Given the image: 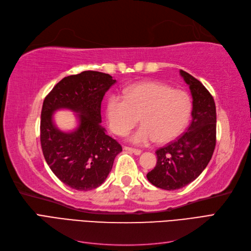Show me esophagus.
Wrapping results in <instances>:
<instances>
[{"label":"esophagus","instance_id":"34e87169","mask_svg":"<svg viewBox=\"0 0 251 251\" xmlns=\"http://www.w3.org/2000/svg\"><path fill=\"white\" fill-rule=\"evenodd\" d=\"M124 150L127 151H131V153H133L135 155H140L141 154V151L138 150V149H133V148H130V147H124Z\"/></svg>","mask_w":251,"mask_h":251}]
</instances>
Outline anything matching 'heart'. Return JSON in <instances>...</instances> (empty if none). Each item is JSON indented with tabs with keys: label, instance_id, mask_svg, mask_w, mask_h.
<instances>
[{
	"label": "heart",
	"instance_id": "b5f03b06",
	"mask_svg": "<svg viewBox=\"0 0 251 251\" xmlns=\"http://www.w3.org/2000/svg\"><path fill=\"white\" fill-rule=\"evenodd\" d=\"M192 100L182 90L160 82H142L125 90V97L112 95L107 117L113 133L124 136L138 124L142 126L130 138L135 144L168 143L184 131L191 117Z\"/></svg>",
	"mask_w": 251,
	"mask_h": 251
}]
</instances>
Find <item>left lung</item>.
Wrapping results in <instances>:
<instances>
[{"label":"left lung","mask_w":251,"mask_h":251,"mask_svg":"<svg viewBox=\"0 0 251 251\" xmlns=\"http://www.w3.org/2000/svg\"><path fill=\"white\" fill-rule=\"evenodd\" d=\"M193 97L192 123L185 133L156 151L157 164L147 178L156 187L175 191L186 186L206 168L216 147L217 114L211 94L191 74L180 70Z\"/></svg>","instance_id":"1"}]
</instances>
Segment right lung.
Here are the masks:
<instances>
[{
  "mask_svg": "<svg viewBox=\"0 0 251 251\" xmlns=\"http://www.w3.org/2000/svg\"><path fill=\"white\" fill-rule=\"evenodd\" d=\"M115 82L109 74L83 71L64 77L44 100L41 144L45 160L63 183L77 191L100 186L123 151L100 126L102 98ZM59 108L78 113L79 126L73 132L60 131L52 123V113Z\"/></svg>",
  "mask_w": 251,
  "mask_h": 251,
  "instance_id": "right-lung-1",
  "label": "right lung"
}]
</instances>
